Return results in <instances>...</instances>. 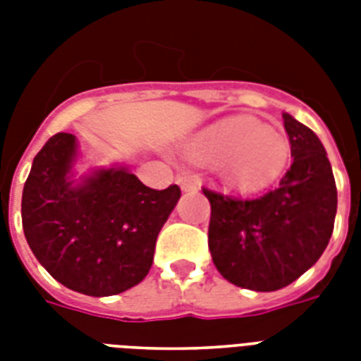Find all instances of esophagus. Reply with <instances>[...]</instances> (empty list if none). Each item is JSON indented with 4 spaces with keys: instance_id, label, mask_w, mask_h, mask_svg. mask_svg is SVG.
Returning a JSON list of instances; mask_svg holds the SVG:
<instances>
[{
    "instance_id": "obj_1",
    "label": "esophagus",
    "mask_w": 361,
    "mask_h": 361,
    "mask_svg": "<svg viewBox=\"0 0 361 361\" xmlns=\"http://www.w3.org/2000/svg\"><path fill=\"white\" fill-rule=\"evenodd\" d=\"M176 181H178L181 191H197L198 189V180L189 174H180L176 178Z\"/></svg>"
}]
</instances>
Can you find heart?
Listing matches in <instances>:
<instances>
[{
    "mask_svg": "<svg viewBox=\"0 0 361 361\" xmlns=\"http://www.w3.org/2000/svg\"><path fill=\"white\" fill-rule=\"evenodd\" d=\"M192 161L223 163V174L231 183L257 189L277 180L290 159L285 135L255 118H231L212 125L187 146Z\"/></svg>",
    "mask_w": 361,
    "mask_h": 361,
    "instance_id": "1",
    "label": "heart"
}]
</instances>
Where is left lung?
<instances>
[{
	"instance_id": "1",
	"label": "left lung",
	"mask_w": 361,
	"mask_h": 361,
	"mask_svg": "<svg viewBox=\"0 0 361 361\" xmlns=\"http://www.w3.org/2000/svg\"><path fill=\"white\" fill-rule=\"evenodd\" d=\"M294 157L279 185L258 197L206 189L212 204L208 245L232 285L274 292L303 275L334 232L337 189L326 149L313 130L283 114Z\"/></svg>"
}]
</instances>
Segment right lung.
Returning <instances> with one entry per match:
<instances>
[{
	"label": "right lung",
	"instance_id": "obj_1",
	"mask_svg": "<svg viewBox=\"0 0 361 361\" xmlns=\"http://www.w3.org/2000/svg\"><path fill=\"white\" fill-rule=\"evenodd\" d=\"M76 155L71 133L54 135L35 155L22 192L25 240L61 285L86 296H114L147 275L181 191L149 189L125 166L75 181Z\"/></svg>",
	"mask_w": 361,
	"mask_h": 361
}]
</instances>
